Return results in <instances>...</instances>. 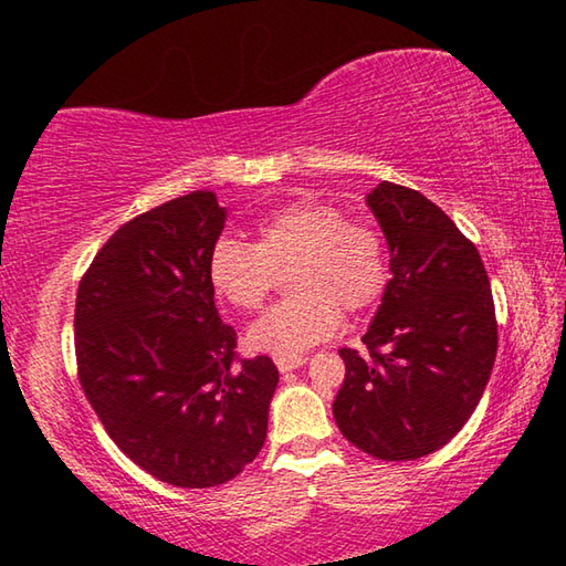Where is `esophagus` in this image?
<instances>
[{
	"mask_svg": "<svg viewBox=\"0 0 566 566\" xmlns=\"http://www.w3.org/2000/svg\"><path fill=\"white\" fill-rule=\"evenodd\" d=\"M304 361H306V359H304V357H300V354H296V357H274V364H276V369H280V371L300 369Z\"/></svg>",
	"mask_w": 566,
	"mask_h": 566,
	"instance_id": "1",
	"label": "esophagus"
}]
</instances>
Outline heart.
I'll return each mask as SVG.
<instances>
[{
  "mask_svg": "<svg viewBox=\"0 0 566 566\" xmlns=\"http://www.w3.org/2000/svg\"><path fill=\"white\" fill-rule=\"evenodd\" d=\"M292 296L274 304L249 329V347L296 357L329 339L347 314L367 312L389 284L387 239L377 227L347 219L324 199H296L256 222V242L217 239L209 252V282L237 310H262L290 272Z\"/></svg>",
  "mask_w": 566,
  "mask_h": 566,
  "instance_id": "obj_1",
  "label": "heart"
}]
</instances>
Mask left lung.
<instances>
[{"label": "left lung", "instance_id": "8db88e82", "mask_svg": "<svg viewBox=\"0 0 566 566\" xmlns=\"http://www.w3.org/2000/svg\"><path fill=\"white\" fill-rule=\"evenodd\" d=\"M389 244L391 280L361 342L344 347L332 411L349 442L385 462L444 447L472 417L496 357L490 276L472 239L417 189L367 197Z\"/></svg>", "mask_w": 566, "mask_h": 566}]
</instances>
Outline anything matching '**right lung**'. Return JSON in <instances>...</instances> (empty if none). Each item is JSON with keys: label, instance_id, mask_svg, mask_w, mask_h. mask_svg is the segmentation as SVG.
<instances>
[{"label": "right lung", "instance_id": "1", "mask_svg": "<svg viewBox=\"0 0 566 566\" xmlns=\"http://www.w3.org/2000/svg\"><path fill=\"white\" fill-rule=\"evenodd\" d=\"M224 229L212 191L129 219L82 274L76 377L124 454L159 482L207 490L260 454L280 381L270 357L237 354L219 319L209 252Z\"/></svg>", "mask_w": 566, "mask_h": 566}]
</instances>
